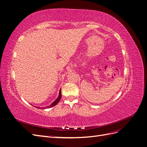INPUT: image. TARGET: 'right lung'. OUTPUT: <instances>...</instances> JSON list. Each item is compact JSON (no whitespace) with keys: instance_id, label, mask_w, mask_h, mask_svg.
Here are the masks:
<instances>
[{"instance_id":"1","label":"right lung","mask_w":147,"mask_h":147,"mask_svg":"<svg viewBox=\"0 0 147 147\" xmlns=\"http://www.w3.org/2000/svg\"><path fill=\"white\" fill-rule=\"evenodd\" d=\"M61 90H59V96H58V97H57V98L53 102V103L49 106V107H44V108H42V109H47V108H50V107H53V106H55V105H56L57 103H58V102H59V100H60V99H61ZM37 108H38V109H39L38 107H37Z\"/></svg>"}]
</instances>
